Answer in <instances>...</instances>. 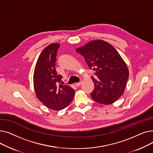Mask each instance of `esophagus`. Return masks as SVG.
<instances>
[{
    "instance_id": "34e87169",
    "label": "esophagus",
    "mask_w": 153,
    "mask_h": 153,
    "mask_svg": "<svg viewBox=\"0 0 153 153\" xmlns=\"http://www.w3.org/2000/svg\"><path fill=\"white\" fill-rule=\"evenodd\" d=\"M81 84H82V81L79 82H77V83H76V84H75V85H76V86H77V87H79L80 85H81Z\"/></svg>"
}]
</instances>
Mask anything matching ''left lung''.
Wrapping results in <instances>:
<instances>
[{"instance_id": "obj_1", "label": "left lung", "mask_w": 153, "mask_h": 153, "mask_svg": "<svg viewBox=\"0 0 153 153\" xmlns=\"http://www.w3.org/2000/svg\"><path fill=\"white\" fill-rule=\"evenodd\" d=\"M84 57L98 79L92 77L94 89L92 99L99 103L109 105L123 94L129 77V71L123 58L108 42L97 39L76 50Z\"/></svg>"}]
</instances>
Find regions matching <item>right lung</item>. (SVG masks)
Listing matches in <instances>:
<instances>
[{
	"instance_id": "1",
	"label": "right lung",
	"mask_w": 153,
	"mask_h": 153,
	"mask_svg": "<svg viewBox=\"0 0 153 153\" xmlns=\"http://www.w3.org/2000/svg\"><path fill=\"white\" fill-rule=\"evenodd\" d=\"M59 46V43H51L45 48L37 60L33 74L36 97L46 107L54 110L67 107L75 94L69 85L59 84L62 77L58 74L55 68Z\"/></svg>"
}]
</instances>
